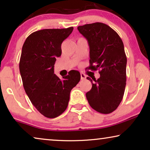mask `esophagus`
<instances>
[{
    "instance_id": "34e87169",
    "label": "esophagus",
    "mask_w": 150,
    "mask_h": 150,
    "mask_svg": "<svg viewBox=\"0 0 150 150\" xmlns=\"http://www.w3.org/2000/svg\"><path fill=\"white\" fill-rule=\"evenodd\" d=\"M86 75L84 73H81V78L82 80H85L86 79Z\"/></svg>"
}]
</instances>
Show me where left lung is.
Instances as JSON below:
<instances>
[{"label":"left lung","mask_w":150,"mask_h":150,"mask_svg":"<svg viewBox=\"0 0 150 150\" xmlns=\"http://www.w3.org/2000/svg\"><path fill=\"white\" fill-rule=\"evenodd\" d=\"M89 46L91 70L100 69L98 80L87 77L92 83L86 93L89 105L103 114L113 112L124 96L126 85L127 58L122 39L115 30L101 22L78 26Z\"/></svg>","instance_id":"1"}]
</instances>
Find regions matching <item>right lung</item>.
I'll use <instances>...</instances> for the list:
<instances>
[{
  "label": "right lung",
  "instance_id": "add662e5",
  "mask_svg": "<svg viewBox=\"0 0 150 150\" xmlns=\"http://www.w3.org/2000/svg\"><path fill=\"white\" fill-rule=\"evenodd\" d=\"M73 29L38 30L26 39L22 46L19 67L24 89L33 105L46 117H57L65 111L71 90L81 80L79 71H70L62 80L54 74L61 44Z\"/></svg>",
  "mask_w": 150,
  "mask_h": 150
}]
</instances>
